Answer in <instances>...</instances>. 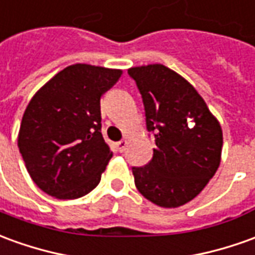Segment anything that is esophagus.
Masks as SVG:
<instances>
[{"mask_svg":"<svg viewBox=\"0 0 255 255\" xmlns=\"http://www.w3.org/2000/svg\"><path fill=\"white\" fill-rule=\"evenodd\" d=\"M126 146H127V140L126 139L119 140V142H117V149H119V152H124Z\"/></svg>","mask_w":255,"mask_h":255,"instance_id":"esophagus-1","label":"esophagus"}]
</instances>
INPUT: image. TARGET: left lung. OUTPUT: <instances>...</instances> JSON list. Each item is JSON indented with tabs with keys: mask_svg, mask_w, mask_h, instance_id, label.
<instances>
[{
	"mask_svg": "<svg viewBox=\"0 0 255 255\" xmlns=\"http://www.w3.org/2000/svg\"><path fill=\"white\" fill-rule=\"evenodd\" d=\"M145 106L156 147L145 167H132L135 186L156 206L190 202L221 163L222 129L195 87L160 63L128 69Z\"/></svg>",
	"mask_w": 255,
	"mask_h": 255,
	"instance_id": "1",
	"label": "left lung"
}]
</instances>
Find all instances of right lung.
<instances>
[{"instance_id":"obj_1","label":"right lung","mask_w":255,"mask_h":255,"mask_svg":"<svg viewBox=\"0 0 255 255\" xmlns=\"http://www.w3.org/2000/svg\"><path fill=\"white\" fill-rule=\"evenodd\" d=\"M119 69L67 66L28 102L17 146L28 174L47 195L78 199L95 189L113 156L101 132V97Z\"/></svg>"}]
</instances>
